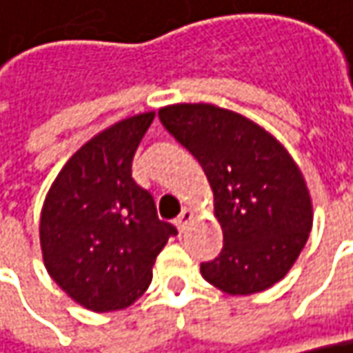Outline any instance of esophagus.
Masks as SVG:
<instances>
[{
    "label": "esophagus",
    "mask_w": 353,
    "mask_h": 353,
    "mask_svg": "<svg viewBox=\"0 0 353 353\" xmlns=\"http://www.w3.org/2000/svg\"><path fill=\"white\" fill-rule=\"evenodd\" d=\"M192 219H194V212L185 208V210H183L176 219V225H177V230H179V234H183V232L188 230V225H190V221H192Z\"/></svg>",
    "instance_id": "obj_1"
}]
</instances>
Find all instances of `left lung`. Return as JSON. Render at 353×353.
I'll return each instance as SVG.
<instances>
[{
	"mask_svg": "<svg viewBox=\"0 0 353 353\" xmlns=\"http://www.w3.org/2000/svg\"><path fill=\"white\" fill-rule=\"evenodd\" d=\"M163 128L201 163L223 248L203 280L232 296L272 288L292 270L312 230V197L298 163L261 125L212 103L159 110Z\"/></svg>",
	"mask_w": 353,
	"mask_h": 353,
	"instance_id": "1",
	"label": "left lung"
}]
</instances>
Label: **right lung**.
Returning a JSON list of instances; mask_svg holds the SVG:
<instances>
[{
    "label": "right lung",
    "mask_w": 353,
    "mask_h": 353,
    "mask_svg": "<svg viewBox=\"0 0 353 353\" xmlns=\"http://www.w3.org/2000/svg\"><path fill=\"white\" fill-rule=\"evenodd\" d=\"M154 115L121 119L83 143L53 179L41 208L46 270L92 312L132 305L152 281L157 254L177 234L132 177L135 150Z\"/></svg>",
    "instance_id": "1"
}]
</instances>
